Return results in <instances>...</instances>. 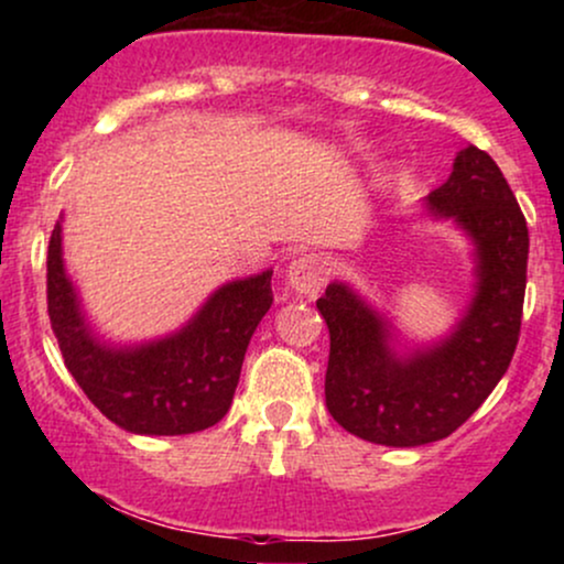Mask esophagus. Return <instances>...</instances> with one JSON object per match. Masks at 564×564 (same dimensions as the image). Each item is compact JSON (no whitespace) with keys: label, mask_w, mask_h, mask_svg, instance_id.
<instances>
[{"label":"esophagus","mask_w":564,"mask_h":564,"mask_svg":"<svg viewBox=\"0 0 564 564\" xmlns=\"http://www.w3.org/2000/svg\"><path fill=\"white\" fill-rule=\"evenodd\" d=\"M289 289L294 294L307 296V300H315L321 294L323 283H326V264H323L321 257L304 254L300 260H294L286 270Z\"/></svg>","instance_id":"1"}]
</instances>
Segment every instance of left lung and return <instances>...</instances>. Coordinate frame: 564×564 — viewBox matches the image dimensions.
Listing matches in <instances>:
<instances>
[{
    "label": "left lung",
    "mask_w": 564,
    "mask_h": 564,
    "mask_svg": "<svg viewBox=\"0 0 564 564\" xmlns=\"http://www.w3.org/2000/svg\"><path fill=\"white\" fill-rule=\"evenodd\" d=\"M424 212L464 232L475 262V291L448 334L408 345L390 315L345 281L328 283L318 300L332 336L328 413L390 448L448 437L482 405L511 364L525 302L528 223L488 153L462 148Z\"/></svg>",
    "instance_id": "8db88e82"
}]
</instances>
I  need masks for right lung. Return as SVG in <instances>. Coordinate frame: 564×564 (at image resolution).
<instances>
[{"label":"right lung","mask_w":564,"mask_h":564,"mask_svg":"<svg viewBox=\"0 0 564 564\" xmlns=\"http://www.w3.org/2000/svg\"><path fill=\"white\" fill-rule=\"evenodd\" d=\"M273 270L217 286L177 332L121 345L97 334L66 260L63 217L50 236L47 310L70 377L132 435H191L228 413L251 334L273 304Z\"/></svg>","instance_id":"right-lung-1"}]
</instances>
